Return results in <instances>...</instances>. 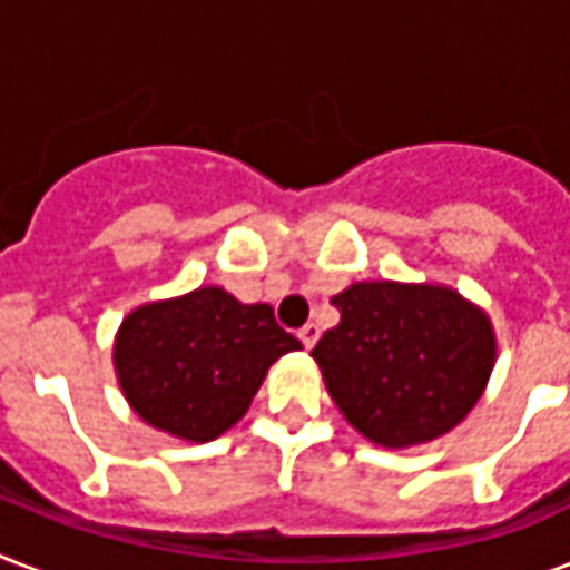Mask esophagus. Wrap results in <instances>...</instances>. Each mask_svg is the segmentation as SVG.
I'll return each instance as SVG.
<instances>
[{
	"label": "esophagus",
	"instance_id": "34e87169",
	"mask_svg": "<svg viewBox=\"0 0 570 570\" xmlns=\"http://www.w3.org/2000/svg\"><path fill=\"white\" fill-rule=\"evenodd\" d=\"M298 340H302L304 348L316 346V340H320V325H316V322H307V325L298 331Z\"/></svg>",
	"mask_w": 570,
	"mask_h": 570
}]
</instances>
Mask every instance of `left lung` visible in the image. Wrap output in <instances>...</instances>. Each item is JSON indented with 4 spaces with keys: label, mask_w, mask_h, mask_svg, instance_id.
<instances>
[{
    "label": "left lung",
    "mask_w": 570,
    "mask_h": 570,
    "mask_svg": "<svg viewBox=\"0 0 570 570\" xmlns=\"http://www.w3.org/2000/svg\"><path fill=\"white\" fill-rule=\"evenodd\" d=\"M340 325L316 357L331 399L379 446L441 438L479 402L494 366L491 322L432 284L364 281L331 298Z\"/></svg>",
    "instance_id": "left-lung-1"
}]
</instances>
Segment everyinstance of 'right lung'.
<instances>
[{
    "label": "right lung",
    "instance_id": "obj_1",
    "mask_svg": "<svg viewBox=\"0 0 570 570\" xmlns=\"http://www.w3.org/2000/svg\"><path fill=\"white\" fill-rule=\"evenodd\" d=\"M302 343L268 304H242L218 286L138 307L115 343V370L145 423L183 441H213L239 423L268 366Z\"/></svg>",
    "mask_w": 570,
    "mask_h": 570
}]
</instances>
